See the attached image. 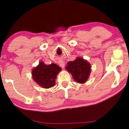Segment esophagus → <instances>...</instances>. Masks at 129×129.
<instances>
[{"label":"esophagus","instance_id":"1","mask_svg":"<svg viewBox=\"0 0 129 129\" xmlns=\"http://www.w3.org/2000/svg\"><path fill=\"white\" fill-rule=\"evenodd\" d=\"M59 66L62 67V69H63L64 67V64H65L64 61V60H60L59 62Z\"/></svg>","mask_w":129,"mask_h":129}]
</instances>
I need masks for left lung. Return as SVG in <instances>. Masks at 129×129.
<instances>
[{
    "mask_svg": "<svg viewBox=\"0 0 129 129\" xmlns=\"http://www.w3.org/2000/svg\"><path fill=\"white\" fill-rule=\"evenodd\" d=\"M66 70L72 75L73 79L77 83L83 84L89 78L91 71L90 63L81 57H77L75 60L67 63Z\"/></svg>",
    "mask_w": 129,
    "mask_h": 129,
    "instance_id": "8db88e82",
    "label": "left lung"
}]
</instances>
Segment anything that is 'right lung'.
<instances>
[{
	"label": "right lung",
	"instance_id": "obj_1",
	"mask_svg": "<svg viewBox=\"0 0 129 129\" xmlns=\"http://www.w3.org/2000/svg\"><path fill=\"white\" fill-rule=\"evenodd\" d=\"M62 69L55 64H46L43 61L33 69L32 77L36 83L41 87L49 88L55 86V79Z\"/></svg>",
	"mask_w": 129,
	"mask_h": 129
}]
</instances>
